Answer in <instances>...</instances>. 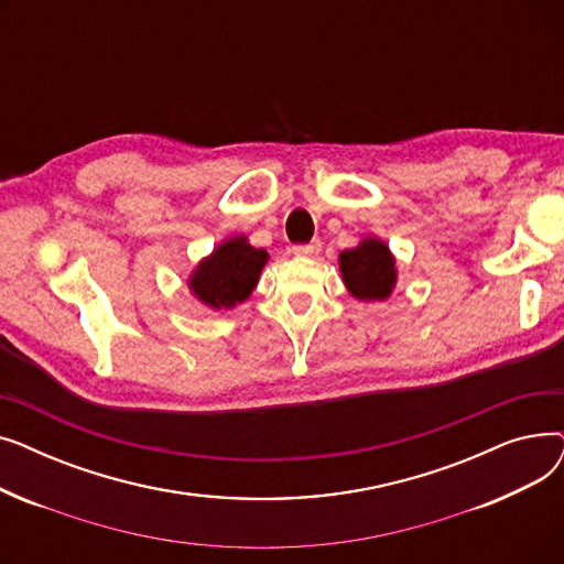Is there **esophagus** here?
I'll return each mask as SVG.
<instances>
[{
  "label": "esophagus",
  "instance_id": "34e87169",
  "mask_svg": "<svg viewBox=\"0 0 564 564\" xmlns=\"http://www.w3.org/2000/svg\"><path fill=\"white\" fill-rule=\"evenodd\" d=\"M319 240H313V242H308V245H294L292 247V253L294 256H302V258H311V256H315V253H319Z\"/></svg>",
  "mask_w": 564,
  "mask_h": 564
}]
</instances>
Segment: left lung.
<instances>
[{
  "mask_svg": "<svg viewBox=\"0 0 564 564\" xmlns=\"http://www.w3.org/2000/svg\"><path fill=\"white\" fill-rule=\"evenodd\" d=\"M343 281L354 297L387 300L395 285V260L379 240H364L340 253Z\"/></svg>",
  "mask_w": 564,
  "mask_h": 564,
  "instance_id": "left-lung-1",
  "label": "left lung"
}]
</instances>
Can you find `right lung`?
<instances>
[{
  "mask_svg": "<svg viewBox=\"0 0 564 564\" xmlns=\"http://www.w3.org/2000/svg\"><path fill=\"white\" fill-rule=\"evenodd\" d=\"M264 262L267 251L253 249L245 237H232L198 264L189 285L203 304L230 308L249 297Z\"/></svg>",
  "mask_w": 564,
  "mask_h": 564,
  "instance_id": "1",
  "label": "right lung"
}]
</instances>
